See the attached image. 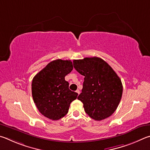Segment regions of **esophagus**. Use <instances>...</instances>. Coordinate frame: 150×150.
<instances>
[{
    "label": "esophagus",
    "mask_w": 150,
    "mask_h": 150,
    "mask_svg": "<svg viewBox=\"0 0 150 150\" xmlns=\"http://www.w3.org/2000/svg\"><path fill=\"white\" fill-rule=\"evenodd\" d=\"M76 92L78 94H80V91L79 90H77L76 91Z\"/></svg>",
    "instance_id": "obj_1"
}]
</instances>
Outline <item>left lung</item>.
<instances>
[{"instance_id": "left-lung-1", "label": "left lung", "mask_w": 150, "mask_h": 150, "mask_svg": "<svg viewBox=\"0 0 150 150\" xmlns=\"http://www.w3.org/2000/svg\"><path fill=\"white\" fill-rule=\"evenodd\" d=\"M74 67L84 76L83 88L78 100L83 104L91 119L101 120L116 111L122 94L120 78L107 63L99 57L74 60Z\"/></svg>"}]
</instances>
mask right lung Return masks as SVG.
<instances>
[{
  "label": "right lung",
  "mask_w": 150,
  "mask_h": 150,
  "mask_svg": "<svg viewBox=\"0 0 150 150\" xmlns=\"http://www.w3.org/2000/svg\"><path fill=\"white\" fill-rule=\"evenodd\" d=\"M73 69L71 60L57 59L49 62L34 76L31 83L33 99L39 111L57 120L68 113L78 93L70 90L64 77Z\"/></svg>",
  "instance_id": "1"
}]
</instances>
